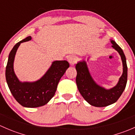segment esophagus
<instances>
[{
  "mask_svg": "<svg viewBox=\"0 0 135 135\" xmlns=\"http://www.w3.org/2000/svg\"><path fill=\"white\" fill-rule=\"evenodd\" d=\"M68 61H69V62L70 65H74L76 62V61H77V57L75 56H70L68 59Z\"/></svg>",
  "mask_w": 135,
  "mask_h": 135,
  "instance_id": "34e87169",
  "label": "esophagus"
}]
</instances>
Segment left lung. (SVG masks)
<instances>
[{"label": "left lung", "instance_id": "8db88e82", "mask_svg": "<svg viewBox=\"0 0 135 135\" xmlns=\"http://www.w3.org/2000/svg\"><path fill=\"white\" fill-rule=\"evenodd\" d=\"M112 46L121 57L123 64V73L116 85L110 89L100 86L93 80L89 73L85 60L78 61L76 65L77 71L76 84L78 89L84 99L91 105L96 107H104L114 104L123 93L127 81V66L126 57L122 49L114 40H110ZM88 57V60H89Z\"/></svg>", "mask_w": 135, "mask_h": 135}]
</instances>
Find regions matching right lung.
Here are the masks:
<instances>
[{
    "mask_svg": "<svg viewBox=\"0 0 135 135\" xmlns=\"http://www.w3.org/2000/svg\"><path fill=\"white\" fill-rule=\"evenodd\" d=\"M31 38V36H27L13 46L9 54L6 68V80L11 93L15 99L26 108H36L47 104L54 96L60 79L69 67L68 61H55L39 80L20 81L13 69L15 56L20 44Z\"/></svg>",
    "mask_w": 135,
    "mask_h": 135,
    "instance_id": "right-lung-1",
    "label": "right lung"
}]
</instances>
